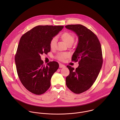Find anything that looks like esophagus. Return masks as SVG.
I'll return each mask as SVG.
<instances>
[{"label":"esophagus","mask_w":120,"mask_h":120,"mask_svg":"<svg viewBox=\"0 0 120 120\" xmlns=\"http://www.w3.org/2000/svg\"><path fill=\"white\" fill-rule=\"evenodd\" d=\"M59 67H60V68H64L65 67V66L64 65H63L62 64H60L59 65Z\"/></svg>","instance_id":"34e87169"}]
</instances>
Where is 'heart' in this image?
Segmentation results:
<instances>
[{
    "mask_svg": "<svg viewBox=\"0 0 120 120\" xmlns=\"http://www.w3.org/2000/svg\"><path fill=\"white\" fill-rule=\"evenodd\" d=\"M61 39L66 43L67 45H72L75 40V36L71 32H65L60 35ZM57 39L56 37H53L50 40L49 46L52 49L55 48L56 44ZM69 56L68 53H60L57 55V59L60 61L65 60Z\"/></svg>",
    "mask_w": 120,
    "mask_h": 120,
    "instance_id": "1",
    "label": "heart"
}]
</instances>
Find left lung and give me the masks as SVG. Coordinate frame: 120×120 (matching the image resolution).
Segmentation results:
<instances>
[{"label": "left lung", "mask_w": 120, "mask_h": 120, "mask_svg": "<svg viewBox=\"0 0 120 120\" xmlns=\"http://www.w3.org/2000/svg\"><path fill=\"white\" fill-rule=\"evenodd\" d=\"M65 27L78 36V44L72 56V60L79 61L74 69L67 66L70 74L66 78V85L76 94L88 90L96 81L103 64L101 46L97 35L81 24L68 25Z\"/></svg>", "instance_id": "obj_1"}]
</instances>
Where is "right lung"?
<instances>
[{
	"label": "right lung",
	"instance_id": "1",
	"mask_svg": "<svg viewBox=\"0 0 120 120\" xmlns=\"http://www.w3.org/2000/svg\"><path fill=\"white\" fill-rule=\"evenodd\" d=\"M63 26L39 25L22 35L15 55L18 77L25 88L32 93L41 95L51 86V79L59 68L56 61L45 66L41 55L50 51L49 43Z\"/></svg>",
	"mask_w": 120,
	"mask_h": 120
}]
</instances>
